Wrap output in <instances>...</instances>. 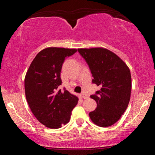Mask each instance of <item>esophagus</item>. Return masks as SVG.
<instances>
[{"label": "esophagus", "mask_w": 155, "mask_h": 155, "mask_svg": "<svg viewBox=\"0 0 155 155\" xmlns=\"http://www.w3.org/2000/svg\"><path fill=\"white\" fill-rule=\"evenodd\" d=\"M80 96H81V97H82L83 98H85V99H87L89 98V96L85 94H81Z\"/></svg>", "instance_id": "34e87169"}]
</instances>
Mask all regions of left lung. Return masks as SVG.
<instances>
[{"instance_id": "obj_1", "label": "left lung", "mask_w": 155, "mask_h": 155, "mask_svg": "<svg viewBox=\"0 0 155 155\" xmlns=\"http://www.w3.org/2000/svg\"><path fill=\"white\" fill-rule=\"evenodd\" d=\"M78 51L89 65L92 83L101 87L96 94L90 96L97 107L89 115L98 127H109L118 121L129 103L132 87L129 68L107 48H78Z\"/></svg>"}]
</instances>
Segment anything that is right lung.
Segmentation results:
<instances>
[{
	"mask_svg": "<svg viewBox=\"0 0 155 155\" xmlns=\"http://www.w3.org/2000/svg\"><path fill=\"white\" fill-rule=\"evenodd\" d=\"M76 48L48 47L38 52L25 78V91L31 111L46 127L59 128L70 121L78 98L68 90H58L61 85L62 65Z\"/></svg>",
	"mask_w": 155,
	"mask_h": 155,
	"instance_id": "obj_1",
	"label": "right lung"
}]
</instances>
